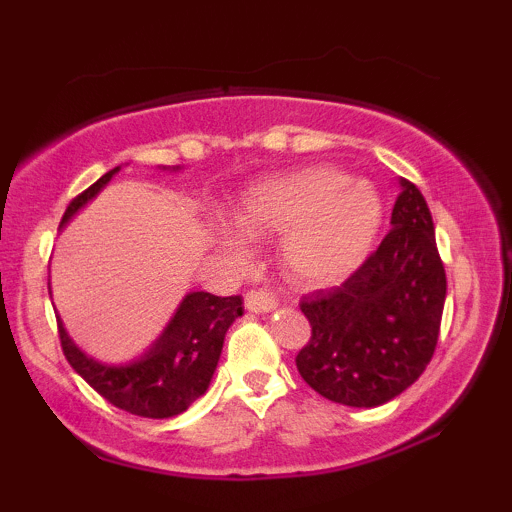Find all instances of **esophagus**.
Wrapping results in <instances>:
<instances>
[{
  "label": "esophagus",
  "mask_w": 512,
  "mask_h": 512,
  "mask_svg": "<svg viewBox=\"0 0 512 512\" xmlns=\"http://www.w3.org/2000/svg\"><path fill=\"white\" fill-rule=\"evenodd\" d=\"M245 308H248L250 313H272L276 308V296L262 289H250L245 293Z\"/></svg>",
  "instance_id": "obj_1"
}]
</instances>
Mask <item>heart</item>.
Here are the masks:
<instances>
[{"label": "heart", "instance_id": "heart-1", "mask_svg": "<svg viewBox=\"0 0 512 512\" xmlns=\"http://www.w3.org/2000/svg\"><path fill=\"white\" fill-rule=\"evenodd\" d=\"M236 223L216 231L231 260L250 257L244 236L284 238V262L298 279L327 284L351 274L370 255L383 199L366 180H351L342 170L320 166L252 185L236 207Z\"/></svg>", "mask_w": 512, "mask_h": 512}]
</instances>
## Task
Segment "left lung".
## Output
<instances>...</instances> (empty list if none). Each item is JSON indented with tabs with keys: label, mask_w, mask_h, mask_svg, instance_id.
<instances>
[{
	"label": "left lung",
	"mask_w": 512,
	"mask_h": 512,
	"mask_svg": "<svg viewBox=\"0 0 512 512\" xmlns=\"http://www.w3.org/2000/svg\"><path fill=\"white\" fill-rule=\"evenodd\" d=\"M392 228L344 284L301 298L313 334L301 378L346 407H380L419 380L438 344L445 267L419 187L399 180Z\"/></svg>",
	"instance_id": "left-lung-1"
}]
</instances>
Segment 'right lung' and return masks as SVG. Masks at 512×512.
Wrapping results in <instances>:
<instances>
[{"label":"right lung","mask_w":512,"mask_h":512,"mask_svg":"<svg viewBox=\"0 0 512 512\" xmlns=\"http://www.w3.org/2000/svg\"><path fill=\"white\" fill-rule=\"evenodd\" d=\"M117 170L120 166L108 170L86 192L72 199L60 226H67L76 211L84 209L113 180ZM240 315H243L240 296L221 298L207 291L187 293L149 351L122 366H110V363L86 356L72 342L60 317H57V327H60L62 351L69 366L98 395L129 414L144 416V419H170V416L182 414L207 392L214 370L219 366L223 337Z\"/></svg>","instance_id":"add662e5"}]
</instances>
